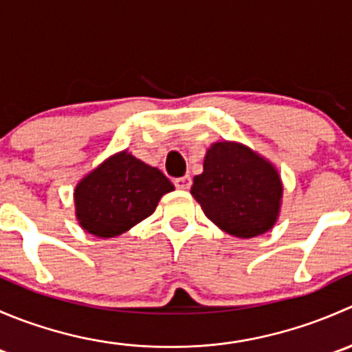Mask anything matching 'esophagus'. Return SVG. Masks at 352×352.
<instances>
[{
  "label": "esophagus",
  "mask_w": 352,
  "mask_h": 352,
  "mask_svg": "<svg viewBox=\"0 0 352 352\" xmlns=\"http://www.w3.org/2000/svg\"><path fill=\"white\" fill-rule=\"evenodd\" d=\"M173 184H175L177 189L187 190L190 186H192V179H190V175H184V177H179V179H173Z\"/></svg>",
  "instance_id": "esophagus-1"
}]
</instances>
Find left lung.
Segmentation results:
<instances>
[{
    "label": "left lung",
    "mask_w": 352,
    "mask_h": 352,
    "mask_svg": "<svg viewBox=\"0 0 352 352\" xmlns=\"http://www.w3.org/2000/svg\"><path fill=\"white\" fill-rule=\"evenodd\" d=\"M190 194L214 225L252 239L274 226L283 186L271 163L247 146L223 141L208 150L204 172L194 177Z\"/></svg>",
    "instance_id": "1"
}]
</instances>
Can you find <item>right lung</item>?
<instances>
[{"instance_id": "right-lung-1", "label": "right lung", "mask_w": 352, "mask_h": 352, "mask_svg": "<svg viewBox=\"0 0 352 352\" xmlns=\"http://www.w3.org/2000/svg\"><path fill=\"white\" fill-rule=\"evenodd\" d=\"M173 184L155 166L127 151L110 156L74 190L80 225L100 239H112L143 221Z\"/></svg>"}]
</instances>
